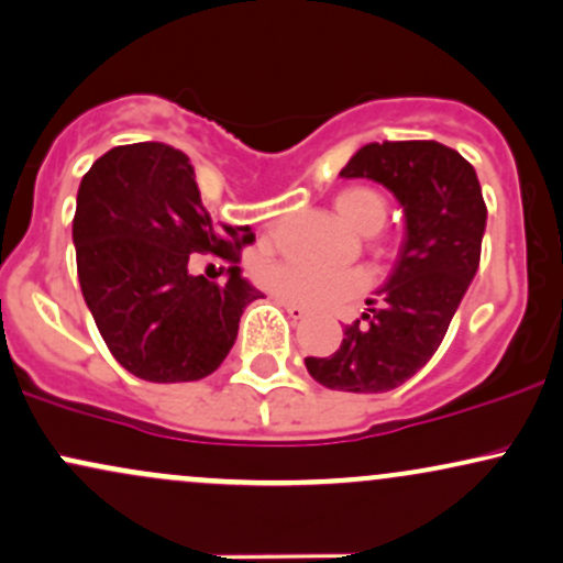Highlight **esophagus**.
I'll return each mask as SVG.
<instances>
[{
  "mask_svg": "<svg viewBox=\"0 0 563 563\" xmlns=\"http://www.w3.org/2000/svg\"><path fill=\"white\" fill-rule=\"evenodd\" d=\"M275 301L280 303L283 309H286V312H288V318H294V320H301V318H307V309L299 307V303H290V301H286V299H275Z\"/></svg>",
  "mask_w": 563,
  "mask_h": 563,
  "instance_id": "obj_1",
  "label": "esophagus"
}]
</instances>
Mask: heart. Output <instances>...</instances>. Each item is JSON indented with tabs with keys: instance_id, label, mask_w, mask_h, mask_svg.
<instances>
[{
	"instance_id": "b5f03b06",
	"label": "heart",
	"mask_w": 563,
	"mask_h": 563,
	"mask_svg": "<svg viewBox=\"0 0 563 563\" xmlns=\"http://www.w3.org/2000/svg\"><path fill=\"white\" fill-rule=\"evenodd\" d=\"M341 222L360 235H376L386 222V203L367 187H352L333 200ZM260 283L277 299L301 303L309 309H333L352 301L371 286L363 269H322L307 262H269L260 267Z\"/></svg>"
}]
</instances>
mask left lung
<instances>
[{
	"mask_svg": "<svg viewBox=\"0 0 563 563\" xmlns=\"http://www.w3.org/2000/svg\"><path fill=\"white\" fill-rule=\"evenodd\" d=\"M341 177L384 185L405 211V241L363 320L344 328L331 357H307L303 365L328 389L391 391L442 344L479 269L487 206L474 166L434 140L371 142Z\"/></svg>",
	"mask_w": 563,
	"mask_h": 563,
	"instance_id": "obj_1",
	"label": "left lung"
}]
</instances>
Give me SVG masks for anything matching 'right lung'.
Segmentation results:
<instances>
[{
	"instance_id": "obj_1",
	"label": "right lung",
	"mask_w": 563,
	"mask_h": 563,
	"mask_svg": "<svg viewBox=\"0 0 563 563\" xmlns=\"http://www.w3.org/2000/svg\"><path fill=\"white\" fill-rule=\"evenodd\" d=\"M254 232L211 222L190 158L164 142L108 151L84 174L74 245L84 301L121 367L153 384L211 376L262 299L241 275ZM190 253L229 262V283L186 273Z\"/></svg>"
}]
</instances>
